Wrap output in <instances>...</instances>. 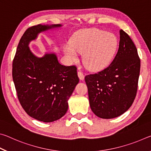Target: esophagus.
<instances>
[{
    "instance_id": "esophagus-1",
    "label": "esophagus",
    "mask_w": 151,
    "mask_h": 151,
    "mask_svg": "<svg viewBox=\"0 0 151 151\" xmlns=\"http://www.w3.org/2000/svg\"><path fill=\"white\" fill-rule=\"evenodd\" d=\"M78 76L79 79L81 81H83L84 78H85V75H84V74L81 71H78Z\"/></svg>"
}]
</instances>
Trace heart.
I'll return each mask as SVG.
<instances>
[{
	"label": "heart",
	"instance_id": "obj_1",
	"mask_svg": "<svg viewBox=\"0 0 151 151\" xmlns=\"http://www.w3.org/2000/svg\"><path fill=\"white\" fill-rule=\"evenodd\" d=\"M119 40L111 32L97 29H86L76 32L70 44L64 47L66 57L70 61L78 58V52L83 53V61L88 69L101 70L107 67L118 49Z\"/></svg>",
	"mask_w": 151,
	"mask_h": 151
}]
</instances>
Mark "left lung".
Wrapping results in <instances>:
<instances>
[{
    "label": "left lung",
    "mask_w": 151,
    "mask_h": 151,
    "mask_svg": "<svg viewBox=\"0 0 151 151\" xmlns=\"http://www.w3.org/2000/svg\"><path fill=\"white\" fill-rule=\"evenodd\" d=\"M140 60L134 42L120 30L118 52L108 67L85 76L90 106L101 119H113L131 106L137 94Z\"/></svg>",
    "instance_id": "left-lung-1"
}]
</instances>
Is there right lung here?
Returning a JSON list of instances; mask_svg holds the SVG:
<instances>
[{"label":"right lung","instance_id":"obj_1","mask_svg":"<svg viewBox=\"0 0 151 151\" xmlns=\"http://www.w3.org/2000/svg\"><path fill=\"white\" fill-rule=\"evenodd\" d=\"M62 27L38 24L28 29L20 39L12 63V78L17 96L25 112L44 122L60 119L68 110V100L79 82L75 66L58 63L55 52L39 57L29 43L40 32Z\"/></svg>","mask_w":151,"mask_h":151}]
</instances>
